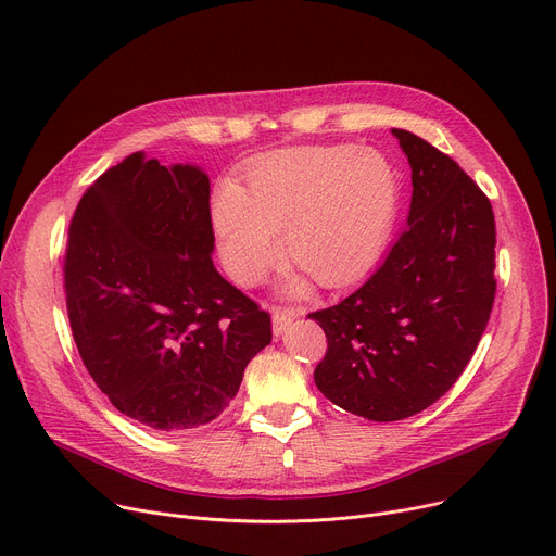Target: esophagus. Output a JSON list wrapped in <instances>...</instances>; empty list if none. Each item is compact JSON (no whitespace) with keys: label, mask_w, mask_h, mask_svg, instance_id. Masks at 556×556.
Wrapping results in <instances>:
<instances>
[{"label":"esophagus","mask_w":556,"mask_h":556,"mask_svg":"<svg viewBox=\"0 0 556 556\" xmlns=\"http://www.w3.org/2000/svg\"><path fill=\"white\" fill-rule=\"evenodd\" d=\"M302 315L300 308H273V333L279 338L286 333V329L293 325V319H298Z\"/></svg>","instance_id":"obj_1"}]
</instances>
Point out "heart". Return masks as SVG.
Instances as JSON below:
<instances>
[{"instance_id":"1","label":"heart","mask_w":556,"mask_h":556,"mask_svg":"<svg viewBox=\"0 0 556 556\" xmlns=\"http://www.w3.org/2000/svg\"><path fill=\"white\" fill-rule=\"evenodd\" d=\"M388 160L354 146H300L254 160L243 187L225 182L212 204L229 275L256 283L279 256L325 288L356 281L381 254L396 218ZM300 288V281H293Z\"/></svg>"}]
</instances>
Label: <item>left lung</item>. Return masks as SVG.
I'll return each mask as SVG.
<instances>
[{
  "mask_svg": "<svg viewBox=\"0 0 556 556\" xmlns=\"http://www.w3.org/2000/svg\"><path fill=\"white\" fill-rule=\"evenodd\" d=\"M413 170V200L386 261L340 304L308 317L327 333L315 386L369 421L413 417L469 365L495 298L489 198L426 139L392 128Z\"/></svg>",
  "mask_w": 556,
  "mask_h": 556,
  "instance_id": "obj_1",
  "label": "left lung"
}]
</instances>
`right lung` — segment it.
I'll use <instances>...</instances> for the list:
<instances>
[{"label":"right lung","mask_w":556,"mask_h":556,"mask_svg":"<svg viewBox=\"0 0 556 556\" xmlns=\"http://www.w3.org/2000/svg\"><path fill=\"white\" fill-rule=\"evenodd\" d=\"M210 178L141 151L85 191L70 225L65 293L78 354L116 410L155 430L214 421L270 315L214 268Z\"/></svg>","instance_id":"right-lung-1"}]
</instances>
